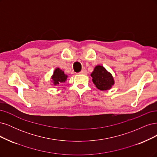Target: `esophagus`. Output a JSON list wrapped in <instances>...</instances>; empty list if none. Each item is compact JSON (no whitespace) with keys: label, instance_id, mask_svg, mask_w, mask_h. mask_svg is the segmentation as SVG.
<instances>
[{"label":"esophagus","instance_id":"34e87169","mask_svg":"<svg viewBox=\"0 0 157 157\" xmlns=\"http://www.w3.org/2000/svg\"><path fill=\"white\" fill-rule=\"evenodd\" d=\"M80 74H84V75H86V74H87V71L86 70H82V71H81V72H80Z\"/></svg>","mask_w":157,"mask_h":157}]
</instances>
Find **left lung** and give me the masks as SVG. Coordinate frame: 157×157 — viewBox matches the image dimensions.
<instances>
[{"mask_svg":"<svg viewBox=\"0 0 157 157\" xmlns=\"http://www.w3.org/2000/svg\"><path fill=\"white\" fill-rule=\"evenodd\" d=\"M90 75L96 87L100 90H109L114 85V79L112 74L102 66H96Z\"/></svg>","mask_w":157,"mask_h":157,"instance_id":"8db88e82","label":"left lung"}]
</instances>
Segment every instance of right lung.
Masks as SVG:
<instances>
[{"label":"right lung","mask_w":157,"mask_h":157,"mask_svg":"<svg viewBox=\"0 0 157 157\" xmlns=\"http://www.w3.org/2000/svg\"><path fill=\"white\" fill-rule=\"evenodd\" d=\"M67 75H66L59 68H57L53 72V74L52 77V82L54 85H57L62 83L65 82L67 79Z\"/></svg>","instance_id":"right-lung-1"}]
</instances>
